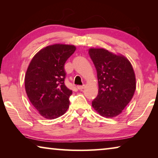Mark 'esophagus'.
<instances>
[{"label": "esophagus", "instance_id": "34e87169", "mask_svg": "<svg viewBox=\"0 0 158 158\" xmlns=\"http://www.w3.org/2000/svg\"><path fill=\"white\" fill-rule=\"evenodd\" d=\"M77 88H78V89H79V90H82V89H84V88H85V85H78V86H77Z\"/></svg>", "mask_w": 158, "mask_h": 158}]
</instances>
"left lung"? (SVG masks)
<instances>
[{"label":"left lung","instance_id":"1","mask_svg":"<svg viewBox=\"0 0 158 158\" xmlns=\"http://www.w3.org/2000/svg\"><path fill=\"white\" fill-rule=\"evenodd\" d=\"M89 53L97 70L99 86L98 95L92 101L93 107L104 117L117 116L135 91L132 66L123 56L105 49H90Z\"/></svg>","mask_w":158,"mask_h":158}]
</instances>
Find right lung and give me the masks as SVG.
I'll return each instance as SVG.
<instances>
[{"instance_id":"obj_1","label":"right lung","mask_w":158,"mask_h":158,"mask_svg":"<svg viewBox=\"0 0 158 158\" xmlns=\"http://www.w3.org/2000/svg\"><path fill=\"white\" fill-rule=\"evenodd\" d=\"M75 50L74 45H50L37 52L29 64L26 91L32 105L45 118H56L69 108L73 91L65 85L64 65Z\"/></svg>"}]
</instances>
